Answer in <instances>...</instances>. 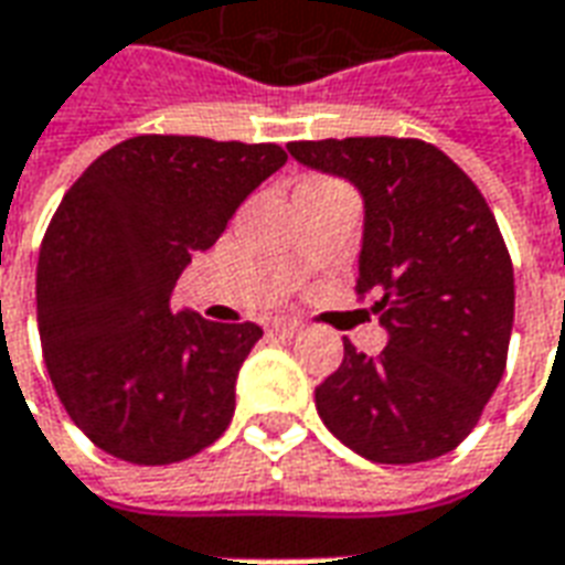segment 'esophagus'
Listing matches in <instances>:
<instances>
[{
    "label": "esophagus",
    "instance_id": "obj_1",
    "mask_svg": "<svg viewBox=\"0 0 565 565\" xmlns=\"http://www.w3.org/2000/svg\"><path fill=\"white\" fill-rule=\"evenodd\" d=\"M267 328H270V333H279V337H288V340H291V337H298V333H300V324L298 322H286V319H274V322L267 324Z\"/></svg>",
    "mask_w": 565,
    "mask_h": 565
}]
</instances>
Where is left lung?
<instances>
[{
	"instance_id": "obj_1",
	"label": "left lung",
	"mask_w": 565,
	"mask_h": 565,
	"mask_svg": "<svg viewBox=\"0 0 565 565\" xmlns=\"http://www.w3.org/2000/svg\"><path fill=\"white\" fill-rule=\"evenodd\" d=\"M307 168L364 198L358 295L388 345L367 358L343 340V364L316 388V409L343 446L373 463H422L469 436L505 370L514 274L479 186L415 138L295 141Z\"/></svg>"
}]
</instances>
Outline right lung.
I'll use <instances>...</instances> for the list:
<instances>
[{"label": "right lung", "mask_w": 565, "mask_h": 565, "mask_svg": "<svg viewBox=\"0 0 565 565\" xmlns=\"http://www.w3.org/2000/svg\"><path fill=\"white\" fill-rule=\"evenodd\" d=\"M286 159L277 143L138 135L65 192L41 241L39 333L65 413L102 451L162 467L225 434L262 328L174 312L171 291Z\"/></svg>", "instance_id": "add662e5"}]
</instances>
